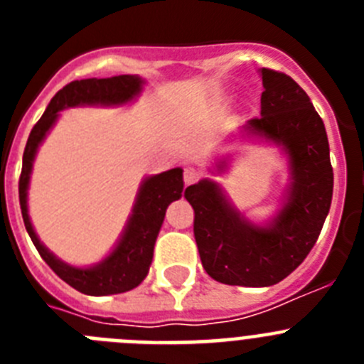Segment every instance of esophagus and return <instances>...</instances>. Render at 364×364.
<instances>
[{
	"mask_svg": "<svg viewBox=\"0 0 364 364\" xmlns=\"http://www.w3.org/2000/svg\"><path fill=\"white\" fill-rule=\"evenodd\" d=\"M198 178H200V171H198V169H195V167H188V169H186V171H184L186 186L195 184V182H197Z\"/></svg>",
	"mask_w": 364,
	"mask_h": 364,
	"instance_id": "1",
	"label": "esophagus"
}]
</instances>
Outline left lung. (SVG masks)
Masks as SVG:
<instances>
[{"label":"left lung","mask_w":364,"mask_h":364,"mask_svg":"<svg viewBox=\"0 0 364 364\" xmlns=\"http://www.w3.org/2000/svg\"><path fill=\"white\" fill-rule=\"evenodd\" d=\"M264 92L260 118L240 127L244 140L279 147L288 166V182L277 208L253 220L235 208L226 189L202 178L186 189L195 210V240L204 269L230 286L266 288L286 279L306 259L330 211L333 171L324 124L308 95L286 74L259 69ZM231 156L210 171L224 175Z\"/></svg>","instance_id":"left-lung-1"}]
</instances>
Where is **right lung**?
<instances>
[{"label": "right lung", "instance_id": "1", "mask_svg": "<svg viewBox=\"0 0 364 364\" xmlns=\"http://www.w3.org/2000/svg\"><path fill=\"white\" fill-rule=\"evenodd\" d=\"M146 78L138 74H124L112 78L76 80L65 85L50 100L31 134L23 153V166L19 176V205L23 215L25 228L32 244L40 252L41 259L53 268L58 277L73 286L74 290L92 297L124 294L136 288L149 273L153 262L154 242L166 218L167 205L178 200L184 191L182 167H173L159 175H147L140 182L134 197L133 210L125 222L120 239L111 252L91 266H74L54 255L45 246L32 226L28 215V186H31L32 166L47 134L56 125L60 112L70 107H124L133 104L142 95Z\"/></svg>", "mask_w": 364, "mask_h": 364}]
</instances>
